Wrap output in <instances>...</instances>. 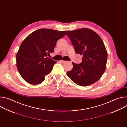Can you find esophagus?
Here are the masks:
<instances>
[{
	"instance_id": "esophagus-1",
	"label": "esophagus",
	"mask_w": 127,
	"mask_h": 127,
	"mask_svg": "<svg viewBox=\"0 0 127 127\" xmlns=\"http://www.w3.org/2000/svg\"><path fill=\"white\" fill-rule=\"evenodd\" d=\"M60 62H61V63H65L66 61H64V60H61Z\"/></svg>"
}]
</instances>
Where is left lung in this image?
Returning <instances> with one entry per match:
<instances>
[{
  "instance_id": "8db88e82",
  "label": "left lung",
  "mask_w": 127,
  "mask_h": 127,
  "mask_svg": "<svg viewBox=\"0 0 127 127\" xmlns=\"http://www.w3.org/2000/svg\"><path fill=\"white\" fill-rule=\"evenodd\" d=\"M66 34L74 47L76 53L82 55V62H72L73 68L67 72L70 79L81 86L98 81L104 72L107 53L104 43L94 31L83 28L69 31Z\"/></svg>"
}]
</instances>
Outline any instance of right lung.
Segmentation results:
<instances>
[{"instance_id": "obj_1", "label": "right lung", "mask_w": 127, "mask_h": 127, "mask_svg": "<svg viewBox=\"0 0 127 127\" xmlns=\"http://www.w3.org/2000/svg\"><path fill=\"white\" fill-rule=\"evenodd\" d=\"M67 31L41 29L24 40L16 54V67L23 78L28 83L39 84L50 73L56 61L47 57L54 52L57 41Z\"/></svg>"}]
</instances>
